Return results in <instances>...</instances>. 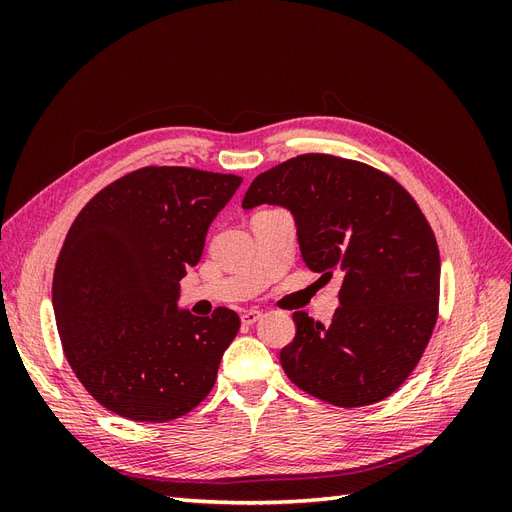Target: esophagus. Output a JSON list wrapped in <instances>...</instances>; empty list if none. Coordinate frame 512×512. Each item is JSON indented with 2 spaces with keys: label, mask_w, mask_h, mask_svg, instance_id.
<instances>
[{
  "label": "esophagus",
  "mask_w": 512,
  "mask_h": 512,
  "mask_svg": "<svg viewBox=\"0 0 512 512\" xmlns=\"http://www.w3.org/2000/svg\"><path fill=\"white\" fill-rule=\"evenodd\" d=\"M260 318H262V312H258V309H247V312L241 314L243 324H256Z\"/></svg>",
  "instance_id": "34e87169"
}]
</instances>
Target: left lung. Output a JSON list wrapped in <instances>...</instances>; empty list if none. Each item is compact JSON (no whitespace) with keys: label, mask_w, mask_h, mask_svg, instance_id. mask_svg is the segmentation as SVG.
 Returning <instances> with one entry per match:
<instances>
[{"label":"left lung","mask_w":512,"mask_h":512,"mask_svg":"<svg viewBox=\"0 0 512 512\" xmlns=\"http://www.w3.org/2000/svg\"><path fill=\"white\" fill-rule=\"evenodd\" d=\"M284 207L305 265L342 277L329 324L294 312L286 376L333 406L359 408L412 374L438 318L440 254L414 198L380 170L307 153L260 173L241 207Z\"/></svg>","instance_id":"obj_1"}]
</instances>
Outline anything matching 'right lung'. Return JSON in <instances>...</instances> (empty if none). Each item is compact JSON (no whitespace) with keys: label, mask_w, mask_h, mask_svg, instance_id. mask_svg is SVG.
Listing matches in <instances>:
<instances>
[{"label":"right lung","mask_w":512,"mask_h":512,"mask_svg":"<svg viewBox=\"0 0 512 512\" xmlns=\"http://www.w3.org/2000/svg\"><path fill=\"white\" fill-rule=\"evenodd\" d=\"M237 175L147 166L113 181L76 215L53 275L57 331L98 404L130 421L166 423L213 389L239 316L181 309L179 282Z\"/></svg>","instance_id":"1"}]
</instances>
